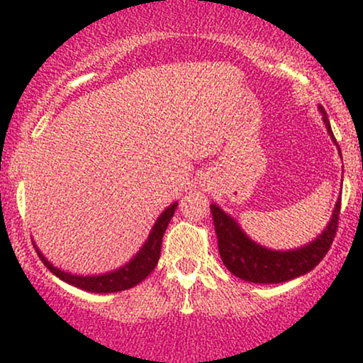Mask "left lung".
Here are the masks:
<instances>
[{"instance_id":"obj_1","label":"left lung","mask_w":363,"mask_h":363,"mask_svg":"<svg viewBox=\"0 0 363 363\" xmlns=\"http://www.w3.org/2000/svg\"><path fill=\"white\" fill-rule=\"evenodd\" d=\"M319 112L323 114L328 135L331 136V140L338 147L323 106H319ZM340 208L341 196L336 201L331 220L328 222L326 228L312 242L302 245V247L290 249V251H274V249H268L264 245L254 242L251 237L240 228V225L235 222L234 216L225 213L222 208L216 206L215 203L210 206V210L211 215H213L218 251L225 268L232 274H235L237 278L245 281L283 283L309 273L326 256L333 240H335L336 228H338Z\"/></svg>"}]
</instances>
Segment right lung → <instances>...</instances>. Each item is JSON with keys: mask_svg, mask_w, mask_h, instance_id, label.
I'll return each instance as SVG.
<instances>
[{"mask_svg": "<svg viewBox=\"0 0 363 363\" xmlns=\"http://www.w3.org/2000/svg\"><path fill=\"white\" fill-rule=\"evenodd\" d=\"M176 208H177V201L165 208V210L160 213V216L157 218L155 225H153L152 230H150L148 239L145 240L143 245H141L140 251L136 252L135 256L126 262V264L109 273L86 274V277H83V274H73L68 272H62V269L56 268L51 261L45 259V256L39 251V247H37L35 244L34 247L44 264L48 266L49 272L56 274L60 280L77 286V289L91 291V294H114V291H123V290L133 289L135 285H138L140 281H143L145 278L155 269L157 262L160 259L162 237H164L165 230H167V225L170 223V218L174 216Z\"/></svg>", "mask_w": 363, "mask_h": 363, "instance_id": "obj_1", "label": "right lung"}]
</instances>
